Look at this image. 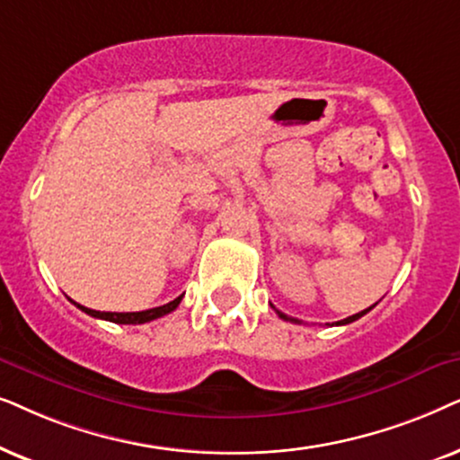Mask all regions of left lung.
Returning <instances> with one entry per match:
<instances>
[{"label":"left lung","instance_id":"obj_1","mask_svg":"<svg viewBox=\"0 0 460 460\" xmlns=\"http://www.w3.org/2000/svg\"><path fill=\"white\" fill-rule=\"evenodd\" d=\"M375 305H376V303H375ZM375 305H372V307H375ZM372 307H368V309H364V311H359V314H355V315H349V317H347V320H341V322H336V326H345V323H351V322H355V320H359V317H362V315H366V314H368V311H370ZM278 315L281 317V320H286V322L298 323V320H296V317L284 315V314H281V311H278Z\"/></svg>","mask_w":460,"mask_h":460}]
</instances>
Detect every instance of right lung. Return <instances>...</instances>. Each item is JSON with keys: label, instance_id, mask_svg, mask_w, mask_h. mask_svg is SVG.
<instances>
[{"label": "right lung", "instance_id": "1", "mask_svg": "<svg viewBox=\"0 0 460 460\" xmlns=\"http://www.w3.org/2000/svg\"><path fill=\"white\" fill-rule=\"evenodd\" d=\"M181 301H182V294L179 298H174V301H170L168 305H162V307H153L146 311H137V314H111V311L88 309V307H84V305H77V303H73V305H77V309H82L84 314H88L92 317H98V320H107L113 323H145V322L157 320V317H162V315L172 314V311L179 307Z\"/></svg>", "mask_w": 460, "mask_h": 460}]
</instances>
